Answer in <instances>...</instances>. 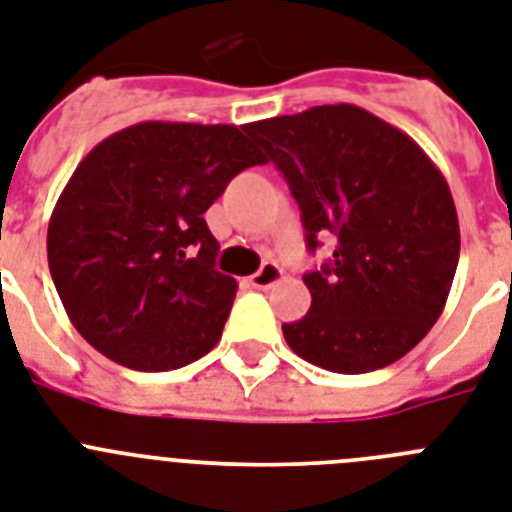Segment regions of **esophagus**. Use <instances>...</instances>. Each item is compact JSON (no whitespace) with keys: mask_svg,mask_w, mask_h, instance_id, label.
Returning <instances> with one entry per match:
<instances>
[{"mask_svg":"<svg viewBox=\"0 0 512 512\" xmlns=\"http://www.w3.org/2000/svg\"><path fill=\"white\" fill-rule=\"evenodd\" d=\"M279 279H282V269H279V264L266 261V264H261L259 272L251 277V287H256V290H269L272 285H277Z\"/></svg>","mask_w":512,"mask_h":512,"instance_id":"esophagus-1","label":"esophagus"}]
</instances>
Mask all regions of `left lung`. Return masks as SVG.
Here are the masks:
<instances>
[{
    "label": "left lung",
    "instance_id": "8db88e82",
    "mask_svg": "<svg viewBox=\"0 0 512 512\" xmlns=\"http://www.w3.org/2000/svg\"><path fill=\"white\" fill-rule=\"evenodd\" d=\"M300 207L308 251L334 256L303 274L310 310L282 323L298 357L357 375L401 360L440 318L461 233L443 173L409 134L336 103L246 124Z\"/></svg>",
    "mask_w": 512,
    "mask_h": 512
}]
</instances>
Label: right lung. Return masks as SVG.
<instances>
[{
    "label": "right lung",
    "instance_id": "1",
    "mask_svg": "<svg viewBox=\"0 0 512 512\" xmlns=\"http://www.w3.org/2000/svg\"><path fill=\"white\" fill-rule=\"evenodd\" d=\"M240 129L142 121L87 152L61 191L48 269L74 329L108 360L160 373L220 342L238 282L214 269L204 212L266 163Z\"/></svg>",
    "mask_w": 512,
    "mask_h": 512
}]
</instances>
